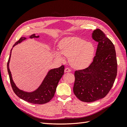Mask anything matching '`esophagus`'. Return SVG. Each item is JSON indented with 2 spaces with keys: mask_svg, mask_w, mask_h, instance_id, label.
Returning <instances> with one entry per match:
<instances>
[{
  "mask_svg": "<svg viewBox=\"0 0 127 127\" xmlns=\"http://www.w3.org/2000/svg\"><path fill=\"white\" fill-rule=\"evenodd\" d=\"M70 71H71V70L69 68H65V69H64V72H70Z\"/></svg>",
  "mask_w": 127,
  "mask_h": 127,
  "instance_id": "34e87169",
  "label": "esophagus"
}]
</instances>
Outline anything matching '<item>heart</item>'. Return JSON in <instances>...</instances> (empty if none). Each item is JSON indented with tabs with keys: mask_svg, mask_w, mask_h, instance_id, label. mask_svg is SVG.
<instances>
[{
	"mask_svg": "<svg viewBox=\"0 0 127 127\" xmlns=\"http://www.w3.org/2000/svg\"><path fill=\"white\" fill-rule=\"evenodd\" d=\"M59 48L60 52L55 53L57 58L63 61V56L68 58L71 66L77 69H82L89 66L93 59L95 50L93 43L77 37L63 40Z\"/></svg>",
	"mask_w": 127,
	"mask_h": 127,
	"instance_id": "1",
	"label": "heart"
}]
</instances>
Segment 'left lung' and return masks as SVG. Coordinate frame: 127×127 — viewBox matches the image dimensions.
Wrapping results in <instances>:
<instances>
[{"instance_id": "1", "label": "left lung", "mask_w": 127, "mask_h": 127, "mask_svg": "<svg viewBox=\"0 0 127 127\" xmlns=\"http://www.w3.org/2000/svg\"><path fill=\"white\" fill-rule=\"evenodd\" d=\"M92 38L98 44L93 61L87 68L75 72L73 91L79 100L92 102L104 97L113 86L117 74L114 44L99 29Z\"/></svg>"}]
</instances>
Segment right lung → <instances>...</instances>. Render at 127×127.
<instances>
[{
	"label": "right lung",
	"mask_w": 127,
	"mask_h": 127,
	"mask_svg": "<svg viewBox=\"0 0 127 127\" xmlns=\"http://www.w3.org/2000/svg\"><path fill=\"white\" fill-rule=\"evenodd\" d=\"M38 37H39V36H36L35 34H32L30 36V39ZM26 39V38L25 37H21L20 40L15 43L13 48ZM12 49H11L10 50V56L7 63V70H8L11 87L15 94L20 98L31 103L43 104L49 102L54 96L58 84L64 74V65L58 68L50 70L40 86L36 90L32 92H25L20 90L16 86L11 76V72L9 68V64Z\"/></svg>",
	"instance_id": "obj_1"
}]
</instances>
